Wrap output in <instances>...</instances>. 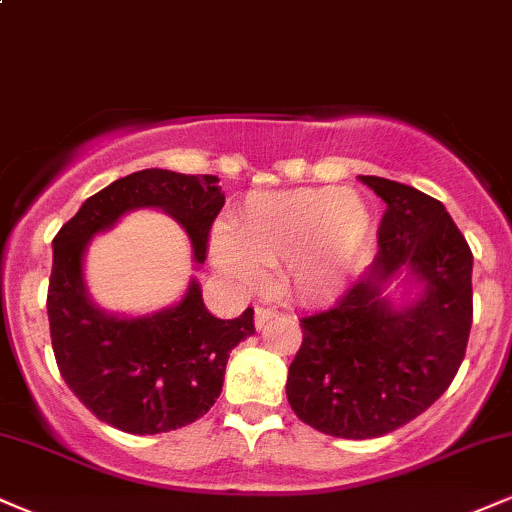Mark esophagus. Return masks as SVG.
<instances>
[{"mask_svg": "<svg viewBox=\"0 0 512 512\" xmlns=\"http://www.w3.org/2000/svg\"><path fill=\"white\" fill-rule=\"evenodd\" d=\"M274 317H279V310H276L274 305L255 307V326H257V329H262V326L267 324L269 319H274Z\"/></svg>", "mask_w": 512, "mask_h": 512, "instance_id": "34e87169", "label": "esophagus"}]
</instances>
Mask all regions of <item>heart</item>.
Here are the masks:
<instances>
[{"instance_id": "heart-1", "label": "heart", "mask_w": 512, "mask_h": 512, "mask_svg": "<svg viewBox=\"0 0 512 512\" xmlns=\"http://www.w3.org/2000/svg\"><path fill=\"white\" fill-rule=\"evenodd\" d=\"M369 233L367 205L338 188L255 193L233 217V238H212V260L238 286L264 281L260 267H279L283 288L307 303L346 288Z\"/></svg>"}]
</instances>
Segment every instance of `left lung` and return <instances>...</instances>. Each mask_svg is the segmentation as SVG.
I'll use <instances>...</instances> for the list:
<instances>
[{
  "mask_svg": "<svg viewBox=\"0 0 512 512\" xmlns=\"http://www.w3.org/2000/svg\"><path fill=\"white\" fill-rule=\"evenodd\" d=\"M362 181L386 202L377 262L300 319L286 381L295 415L338 439H377L422 415L458 374L472 326V250L446 207L389 178ZM400 266L425 281V295L391 311L380 286Z\"/></svg>",
  "mask_w": 512,
  "mask_h": 512,
  "instance_id": "1",
  "label": "left lung"
}]
</instances>
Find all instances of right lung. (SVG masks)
Wrapping results in <instances>:
<instances>
[{"label":"right lung","instance_id":"obj_1","mask_svg":"<svg viewBox=\"0 0 512 512\" xmlns=\"http://www.w3.org/2000/svg\"><path fill=\"white\" fill-rule=\"evenodd\" d=\"M219 178L143 169L83 202L54 236L47 317L59 374L97 420L128 434H162L200 420L219 398L229 353L255 334V310L209 315L197 283L171 310L143 319L104 315L85 295L83 250L123 212L159 207L188 233L197 262L224 207Z\"/></svg>","mask_w":512,"mask_h":512}]
</instances>
